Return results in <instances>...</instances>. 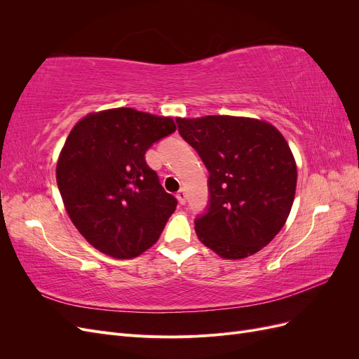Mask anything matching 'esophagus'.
I'll return each mask as SVG.
<instances>
[{"label": "esophagus", "mask_w": 359, "mask_h": 359, "mask_svg": "<svg viewBox=\"0 0 359 359\" xmlns=\"http://www.w3.org/2000/svg\"><path fill=\"white\" fill-rule=\"evenodd\" d=\"M177 199H178V202L181 203V205H184L186 203V201H187V196H186V190H180L178 193H177Z\"/></svg>", "instance_id": "1"}]
</instances>
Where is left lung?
I'll list each match as a JSON object with an SVG mask.
<instances>
[{"label": "left lung", "instance_id": "left-lung-1", "mask_svg": "<svg viewBox=\"0 0 359 359\" xmlns=\"http://www.w3.org/2000/svg\"><path fill=\"white\" fill-rule=\"evenodd\" d=\"M181 136L210 172L208 212L194 222L203 245L244 259L274 240L297 190V163L278 130L264 119L206 115L177 118Z\"/></svg>", "mask_w": 359, "mask_h": 359}]
</instances>
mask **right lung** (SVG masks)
I'll return each instance as SVG.
<instances>
[{
	"label": "right lung",
	"instance_id": "obj_1",
	"mask_svg": "<svg viewBox=\"0 0 359 359\" xmlns=\"http://www.w3.org/2000/svg\"><path fill=\"white\" fill-rule=\"evenodd\" d=\"M177 130L170 116L115 107L74 124L57 161V184L79 233L99 252L133 259L153 247L177 199L145 161Z\"/></svg>",
	"mask_w": 359,
	"mask_h": 359
}]
</instances>
